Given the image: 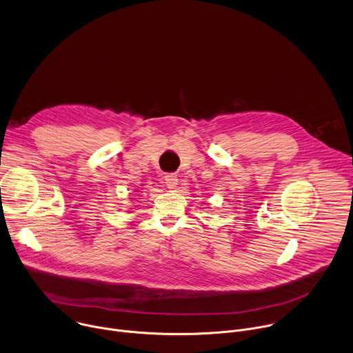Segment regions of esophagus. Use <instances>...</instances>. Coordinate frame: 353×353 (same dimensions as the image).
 <instances>
[{
	"instance_id": "34e87169",
	"label": "esophagus",
	"mask_w": 353,
	"mask_h": 353,
	"mask_svg": "<svg viewBox=\"0 0 353 353\" xmlns=\"http://www.w3.org/2000/svg\"><path fill=\"white\" fill-rule=\"evenodd\" d=\"M164 181H165V183H167V186H168L170 189H174V188L178 185V178H176L175 174H167V175L164 176Z\"/></svg>"
}]
</instances>
